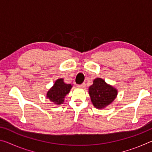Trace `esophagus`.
Returning a JSON list of instances; mask_svg holds the SVG:
<instances>
[{
  "label": "esophagus",
  "mask_w": 152,
  "mask_h": 152,
  "mask_svg": "<svg viewBox=\"0 0 152 152\" xmlns=\"http://www.w3.org/2000/svg\"><path fill=\"white\" fill-rule=\"evenodd\" d=\"M85 86H86V84H85V83H82V84H78V88H84V87H85Z\"/></svg>",
  "instance_id": "esophagus-1"
}]
</instances>
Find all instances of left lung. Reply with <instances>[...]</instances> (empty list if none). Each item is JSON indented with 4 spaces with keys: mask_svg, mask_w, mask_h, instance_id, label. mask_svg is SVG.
<instances>
[{
    "mask_svg": "<svg viewBox=\"0 0 152 152\" xmlns=\"http://www.w3.org/2000/svg\"><path fill=\"white\" fill-rule=\"evenodd\" d=\"M89 94L94 107L102 109L114 101L117 95V90L107 84L103 79L96 78L93 84L89 87Z\"/></svg>",
    "mask_w": 152,
    "mask_h": 152,
    "instance_id": "1",
    "label": "left lung"
}]
</instances>
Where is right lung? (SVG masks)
<instances>
[{
	"mask_svg": "<svg viewBox=\"0 0 152 152\" xmlns=\"http://www.w3.org/2000/svg\"><path fill=\"white\" fill-rule=\"evenodd\" d=\"M72 87L70 84H66L63 78L58 79L47 92V98L56 104H62L64 98L69 93Z\"/></svg>",
	"mask_w": 152,
	"mask_h": 152,
	"instance_id": "add662e5",
	"label": "right lung"
}]
</instances>
